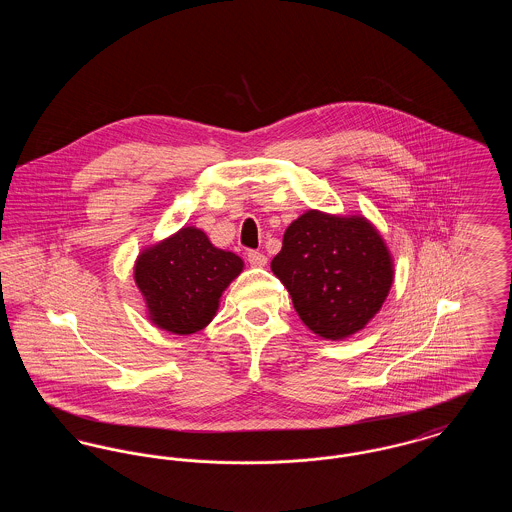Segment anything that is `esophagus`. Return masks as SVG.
Returning <instances> with one entry per match:
<instances>
[{"instance_id":"34e87169","label":"esophagus","mask_w":512,"mask_h":512,"mask_svg":"<svg viewBox=\"0 0 512 512\" xmlns=\"http://www.w3.org/2000/svg\"><path fill=\"white\" fill-rule=\"evenodd\" d=\"M247 261H249L253 267H265V265H267V255L261 253V251L251 249V251L247 253Z\"/></svg>"}]
</instances>
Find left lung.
Masks as SVG:
<instances>
[{
    "mask_svg": "<svg viewBox=\"0 0 512 512\" xmlns=\"http://www.w3.org/2000/svg\"><path fill=\"white\" fill-rule=\"evenodd\" d=\"M270 268L299 318L324 340L363 330L393 282L390 251L368 220L320 211L293 220Z\"/></svg>",
    "mask_w": 512,
    "mask_h": 512,
    "instance_id": "obj_1",
    "label": "left lung"
}]
</instances>
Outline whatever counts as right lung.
<instances>
[{
	"label": "right lung",
	"instance_id": "1",
	"mask_svg": "<svg viewBox=\"0 0 512 512\" xmlns=\"http://www.w3.org/2000/svg\"><path fill=\"white\" fill-rule=\"evenodd\" d=\"M242 268L238 255L217 249L201 230L188 226L146 249L136 261L134 280L153 324L172 334H195L213 320L220 295Z\"/></svg>",
	"mask_w": 512,
	"mask_h": 512
}]
</instances>
